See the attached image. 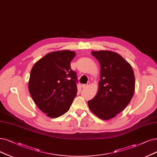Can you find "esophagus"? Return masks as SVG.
<instances>
[{"label":"esophagus","instance_id":"obj_1","mask_svg":"<svg viewBox=\"0 0 157 157\" xmlns=\"http://www.w3.org/2000/svg\"><path fill=\"white\" fill-rule=\"evenodd\" d=\"M90 85V83L89 84H84V85H82V88H86L87 86H89Z\"/></svg>","mask_w":157,"mask_h":157}]
</instances>
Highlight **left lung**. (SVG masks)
Instances as JSON below:
<instances>
[{
	"label": "left lung",
	"mask_w": 157,
	"mask_h": 157,
	"mask_svg": "<svg viewBox=\"0 0 157 157\" xmlns=\"http://www.w3.org/2000/svg\"><path fill=\"white\" fill-rule=\"evenodd\" d=\"M100 63L96 95L88 101L90 111L102 120L115 117L127 106L135 92V79L130 64L120 54L108 50L92 52Z\"/></svg>",
	"instance_id": "left-lung-1"
}]
</instances>
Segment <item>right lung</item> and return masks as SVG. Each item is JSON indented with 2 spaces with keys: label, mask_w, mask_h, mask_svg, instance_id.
<instances>
[{
  "label": "right lung",
  "mask_w": 157,
  "mask_h": 157,
  "mask_svg": "<svg viewBox=\"0 0 157 157\" xmlns=\"http://www.w3.org/2000/svg\"><path fill=\"white\" fill-rule=\"evenodd\" d=\"M73 51L50 52L32 68L28 90L40 111L50 118L67 113L77 94L76 72L71 67Z\"/></svg>",
  "instance_id": "1"
}]
</instances>
